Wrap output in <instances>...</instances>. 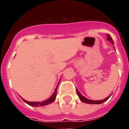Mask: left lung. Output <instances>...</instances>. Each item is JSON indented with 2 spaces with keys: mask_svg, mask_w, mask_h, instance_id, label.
I'll list each match as a JSON object with an SVG mask.
<instances>
[{
  "mask_svg": "<svg viewBox=\"0 0 129 129\" xmlns=\"http://www.w3.org/2000/svg\"><path fill=\"white\" fill-rule=\"evenodd\" d=\"M107 39H108V41H110V43H112V45H114V42H113V40H112V37H110V35H108V34H107ZM76 91H77V94H78V95L79 96V98L80 99L81 101H82L83 102H85V103H87V104H102V103H103V102H106V100H108V98L110 97V96H111V95H110V96H108L107 98H106L105 99H104V100H90V99H88V98H86V97H84V96H82L77 88H76Z\"/></svg>",
  "mask_w": 129,
  "mask_h": 129,
  "instance_id": "left-lung-1",
  "label": "left lung"
}]
</instances>
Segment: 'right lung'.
Returning <instances> with one entry per match:
<instances>
[{
	"instance_id": "1",
	"label": "right lung",
	"mask_w": 129,
	"mask_h": 129,
	"mask_svg": "<svg viewBox=\"0 0 129 129\" xmlns=\"http://www.w3.org/2000/svg\"><path fill=\"white\" fill-rule=\"evenodd\" d=\"M60 82V81H59ZM59 83L57 86L59 85ZM57 86L56 87V88L55 89V92H53V94L51 95L50 98H49L47 100H45V101H43V102H29V101H27V100H25V99H23V100L25 103H27V104H29L30 106H45V105H47V104H49L51 103H52L55 100V98H56V96H57Z\"/></svg>"
}]
</instances>
